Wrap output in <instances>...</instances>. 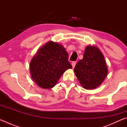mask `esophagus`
I'll return each mask as SVG.
<instances>
[{"instance_id":"1","label":"esophagus","mask_w":127,"mask_h":127,"mask_svg":"<svg viewBox=\"0 0 127 127\" xmlns=\"http://www.w3.org/2000/svg\"><path fill=\"white\" fill-rule=\"evenodd\" d=\"M76 62H73L72 63V67L73 68H74L75 67V65H76Z\"/></svg>"}]
</instances>
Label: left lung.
Masks as SVG:
<instances>
[{"mask_svg": "<svg viewBox=\"0 0 127 127\" xmlns=\"http://www.w3.org/2000/svg\"><path fill=\"white\" fill-rule=\"evenodd\" d=\"M77 79L86 89H94L101 84L107 74L104 55L98 48L87 46L82 59L74 69Z\"/></svg>", "mask_w": 127, "mask_h": 127, "instance_id": "8db88e82", "label": "left lung"}]
</instances>
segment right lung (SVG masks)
Wrapping results in <instances>:
<instances>
[{
    "instance_id": "obj_1",
    "label": "right lung",
    "mask_w": 127,
    "mask_h": 127,
    "mask_svg": "<svg viewBox=\"0 0 127 127\" xmlns=\"http://www.w3.org/2000/svg\"><path fill=\"white\" fill-rule=\"evenodd\" d=\"M72 66L63 46L50 41L41 47L30 63V73L33 81L42 89L53 88L63 73Z\"/></svg>"
}]
</instances>
